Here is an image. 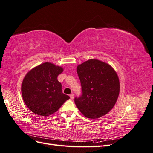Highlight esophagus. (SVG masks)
Segmentation results:
<instances>
[{
	"label": "esophagus",
	"mask_w": 153,
	"mask_h": 153,
	"mask_svg": "<svg viewBox=\"0 0 153 153\" xmlns=\"http://www.w3.org/2000/svg\"><path fill=\"white\" fill-rule=\"evenodd\" d=\"M69 96H70V98L71 100H73L74 99V94H71L70 95H69Z\"/></svg>",
	"instance_id": "1"
}]
</instances>
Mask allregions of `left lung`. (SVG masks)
<instances>
[{
    "mask_svg": "<svg viewBox=\"0 0 153 153\" xmlns=\"http://www.w3.org/2000/svg\"><path fill=\"white\" fill-rule=\"evenodd\" d=\"M82 94L75 98L81 113L89 119H97L112 109L119 94L117 74L108 64L91 59L77 66Z\"/></svg>",
    "mask_w": 153,
    "mask_h": 153,
    "instance_id": "8db88e82",
    "label": "left lung"
}]
</instances>
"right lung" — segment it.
I'll return each instance as SVG.
<instances>
[{
    "label": "right lung",
    "instance_id": "obj_1",
    "mask_svg": "<svg viewBox=\"0 0 153 153\" xmlns=\"http://www.w3.org/2000/svg\"><path fill=\"white\" fill-rule=\"evenodd\" d=\"M63 68L44 62L26 74L22 84V95L26 106L34 114L49 116L56 112L69 96L62 92L57 76Z\"/></svg>",
    "mask_w": 153,
    "mask_h": 153
}]
</instances>
